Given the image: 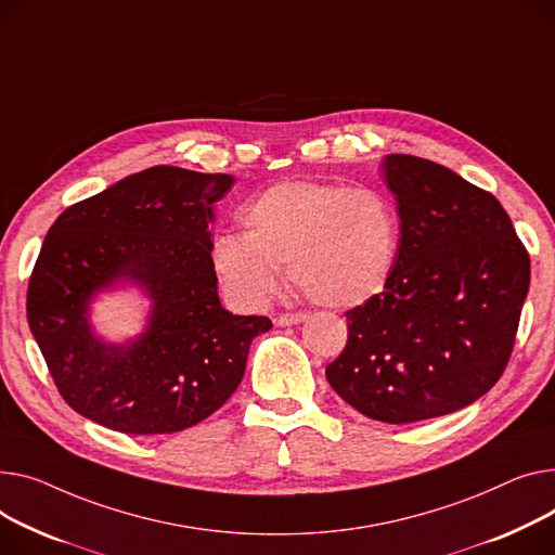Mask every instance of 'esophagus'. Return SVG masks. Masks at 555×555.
<instances>
[{
    "instance_id": "1",
    "label": "esophagus",
    "mask_w": 555,
    "mask_h": 555,
    "mask_svg": "<svg viewBox=\"0 0 555 555\" xmlns=\"http://www.w3.org/2000/svg\"><path fill=\"white\" fill-rule=\"evenodd\" d=\"M308 319V314H304V312H285V314H279L276 317V325H281V327H287V325H299V323H304Z\"/></svg>"
}]
</instances>
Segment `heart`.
Returning a JSON list of instances; mask_svg holds the SVG:
<instances>
[{
    "label": "heart",
    "instance_id": "1",
    "mask_svg": "<svg viewBox=\"0 0 555 555\" xmlns=\"http://www.w3.org/2000/svg\"><path fill=\"white\" fill-rule=\"evenodd\" d=\"M243 234L220 232L209 263L241 306L268 304L292 281L327 308H357L388 287L399 258V216L371 188L283 180L241 209Z\"/></svg>",
    "mask_w": 555,
    "mask_h": 555
}]
</instances>
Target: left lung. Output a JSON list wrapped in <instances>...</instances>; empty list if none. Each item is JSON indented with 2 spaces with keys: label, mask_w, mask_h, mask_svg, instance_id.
<instances>
[{
  "label": "left lung",
  "mask_w": 555,
  "mask_h": 555,
  "mask_svg": "<svg viewBox=\"0 0 555 555\" xmlns=\"http://www.w3.org/2000/svg\"><path fill=\"white\" fill-rule=\"evenodd\" d=\"M397 198L399 258L388 287L348 310L327 384L361 415L411 424L487 395L513 350L531 261L500 201L433 160L382 163Z\"/></svg>",
  "instance_id": "8db88e82"
}]
</instances>
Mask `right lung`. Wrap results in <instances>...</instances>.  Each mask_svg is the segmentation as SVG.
<instances>
[{
    "label": "right lung",
    "mask_w": 555,
    "mask_h": 555,
    "mask_svg": "<svg viewBox=\"0 0 555 555\" xmlns=\"http://www.w3.org/2000/svg\"><path fill=\"white\" fill-rule=\"evenodd\" d=\"M234 178L158 165L64 209L28 281L26 317L73 411L127 435L190 428L238 388L268 317L220 306L209 263L214 205ZM135 286L153 306L122 345L90 323L100 293Z\"/></svg>",
    "instance_id": "obj_1"
}]
</instances>
